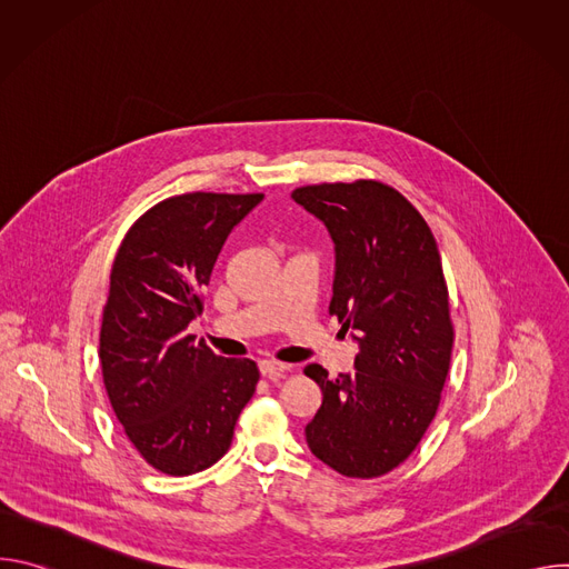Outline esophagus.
Returning a JSON list of instances; mask_svg holds the SVG:
<instances>
[{
	"instance_id": "obj_1",
	"label": "esophagus",
	"mask_w": 569,
	"mask_h": 569,
	"mask_svg": "<svg viewBox=\"0 0 569 569\" xmlns=\"http://www.w3.org/2000/svg\"><path fill=\"white\" fill-rule=\"evenodd\" d=\"M259 369H261V373H263L266 378H270V380H281L290 367H288V365H283V362L263 360V362L259 365Z\"/></svg>"
}]
</instances>
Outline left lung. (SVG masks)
Returning <instances> with one entry per match:
<instances>
[{"mask_svg":"<svg viewBox=\"0 0 569 569\" xmlns=\"http://www.w3.org/2000/svg\"><path fill=\"white\" fill-rule=\"evenodd\" d=\"M292 198L336 242L329 312L360 347L353 376L303 369L323 396L306 441L340 475L380 477L423 439L450 369L455 331L437 240L408 200L376 180L299 187Z\"/></svg>","mask_w":569,"mask_h":569,"instance_id":"1","label":"left lung"}]
</instances>
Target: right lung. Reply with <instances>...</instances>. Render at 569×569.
Masks as SVG:
<instances>
[{
	"label": "right lung",
	"instance_id": "add662e5",
	"mask_svg": "<svg viewBox=\"0 0 569 569\" xmlns=\"http://www.w3.org/2000/svg\"><path fill=\"white\" fill-rule=\"evenodd\" d=\"M263 193H184L150 207L112 263L101 323L108 398L137 452L173 477L213 466L259 382L250 358L189 336L229 231Z\"/></svg>",
	"mask_w": 569,
	"mask_h": 569
}]
</instances>
